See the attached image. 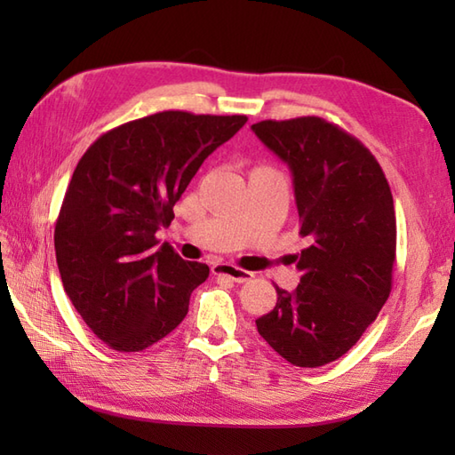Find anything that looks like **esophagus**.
Returning a JSON list of instances; mask_svg holds the SVG:
<instances>
[{"mask_svg":"<svg viewBox=\"0 0 455 455\" xmlns=\"http://www.w3.org/2000/svg\"><path fill=\"white\" fill-rule=\"evenodd\" d=\"M212 274L228 277L230 282H235V283H244L254 277L252 272H246V269H240V267L230 266V264H215L212 266Z\"/></svg>","mask_w":455,"mask_h":455,"instance_id":"obj_1","label":"esophagus"}]
</instances>
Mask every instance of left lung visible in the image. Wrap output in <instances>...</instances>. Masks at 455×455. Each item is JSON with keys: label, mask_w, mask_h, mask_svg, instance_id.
<instances>
[{"label": "left lung", "mask_w": 455, "mask_h": 455, "mask_svg": "<svg viewBox=\"0 0 455 455\" xmlns=\"http://www.w3.org/2000/svg\"><path fill=\"white\" fill-rule=\"evenodd\" d=\"M256 137L293 173L301 283L279 289L256 321L258 332L289 363L318 367L360 340L393 283L397 220L387 178L363 144L321 117L259 121Z\"/></svg>", "instance_id": "obj_1"}]
</instances>
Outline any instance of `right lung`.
<instances>
[{
  "mask_svg": "<svg viewBox=\"0 0 455 455\" xmlns=\"http://www.w3.org/2000/svg\"><path fill=\"white\" fill-rule=\"evenodd\" d=\"M246 115L162 111L115 127L85 150L54 227L64 291L90 331L117 352H142L188 315L209 266L186 262L156 230L212 150Z\"/></svg>",
  "mask_w": 455,
  "mask_h": 455,
  "instance_id": "obj_1",
  "label": "right lung"
}]
</instances>
